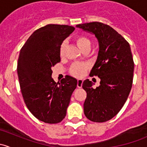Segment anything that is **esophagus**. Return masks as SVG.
Returning <instances> with one entry per match:
<instances>
[{
	"instance_id": "1",
	"label": "esophagus",
	"mask_w": 147,
	"mask_h": 147,
	"mask_svg": "<svg viewBox=\"0 0 147 147\" xmlns=\"http://www.w3.org/2000/svg\"><path fill=\"white\" fill-rule=\"evenodd\" d=\"M82 83H83V80L81 79H79L78 80V84H77V86H78V87H79V88H81L82 86Z\"/></svg>"
}]
</instances>
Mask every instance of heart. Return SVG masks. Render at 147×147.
<instances>
[{
	"label": "heart",
	"mask_w": 147,
	"mask_h": 147,
	"mask_svg": "<svg viewBox=\"0 0 147 147\" xmlns=\"http://www.w3.org/2000/svg\"><path fill=\"white\" fill-rule=\"evenodd\" d=\"M75 41L77 45L79 47L82 51H84L86 50H89L91 45V40L87 37L84 35H79L75 38ZM65 47H66V43L65 42H63L60 47V57H63L65 55ZM87 67L85 64L83 63H75L72 65L70 67L69 72L70 74L76 78H81L85 73Z\"/></svg>",
	"instance_id": "heart-1"
}]
</instances>
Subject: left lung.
<instances>
[{
	"label": "left lung",
	"instance_id": "1",
	"mask_svg": "<svg viewBox=\"0 0 147 147\" xmlns=\"http://www.w3.org/2000/svg\"><path fill=\"white\" fill-rule=\"evenodd\" d=\"M76 27L93 33L98 40V56L90 75L100 78V85L94 89L88 79L83 82L87 92L84 113L90 121L105 122L117 115L131 91L134 68L131 48L108 25L92 22Z\"/></svg>",
	"mask_w": 147,
	"mask_h": 147
}]
</instances>
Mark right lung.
I'll return each mask as SVG.
<instances>
[{
    "instance_id": "right-lung-1",
    "label": "right lung",
    "mask_w": 147,
    "mask_h": 147,
    "mask_svg": "<svg viewBox=\"0 0 147 147\" xmlns=\"http://www.w3.org/2000/svg\"><path fill=\"white\" fill-rule=\"evenodd\" d=\"M74 30L72 26L47 25L30 36L19 55L17 72L23 100L30 112L47 124L64 119L78 84L72 77L60 83L51 77L52 67L60 62V45Z\"/></svg>"
}]
</instances>
